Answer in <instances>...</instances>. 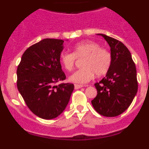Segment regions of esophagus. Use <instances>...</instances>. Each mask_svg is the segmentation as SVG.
Returning a JSON list of instances; mask_svg holds the SVG:
<instances>
[{"mask_svg":"<svg viewBox=\"0 0 149 149\" xmlns=\"http://www.w3.org/2000/svg\"><path fill=\"white\" fill-rule=\"evenodd\" d=\"M83 85H80V84H74V89H78L80 88H82Z\"/></svg>","mask_w":149,"mask_h":149,"instance_id":"34e87169","label":"esophagus"}]
</instances>
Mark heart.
<instances>
[{
    "mask_svg": "<svg viewBox=\"0 0 149 149\" xmlns=\"http://www.w3.org/2000/svg\"><path fill=\"white\" fill-rule=\"evenodd\" d=\"M76 58H84L83 68L71 75L70 81L77 84H86L96 76H103L108 72L112 63L110 51L101 48L98 43L93 41H83L73 46V53L63 51L60 54V61L68 72L73 70Z\"/></svg>",
    "mask_w": 149,
    "mask_h": 149,
    "instance_id": "b5f03b06",
    "label": "heart"
}]
</instances>
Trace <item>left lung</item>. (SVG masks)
Here are the masks:
<instances>
[{
    "label": "left lung",
    "instance_id": "8db88e82",
    "mask_svg": "<svg viewBox=\"0 0 149 149\" xmlns=\"http://www.w3.org/2000/svg\"><path fill=\"white\" fill-rule=\"evenodd\" d=\"M98 35L103 36L110 45L112 63L106 76L95 84L97 95L91 102L101 115L117 116L128 108L137 93L136 65L122 42L104 34Z\"/></svg>",
    "mask_w": 149,
    "mask_h": 149
}]
</instances>
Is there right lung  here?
<instances>
[{
    "mask_svg": "<svg viewBox=\"0 0 149 149\" xmlns=\"http://www.w3.org/2000/svg\"><path fill=\"white\" fill-rule=\"evenodd\" d=\"M62 39H45L29 47L17 68V87L28 108L39 118L54 119L64 111L74 90L65 79L60 54Z\"/></svg>",
    "mask_w": 149,
    "mask_h": 149,
    "instance_id": "right-lung-1",
    "label": "right lung"
}]
</instances>
